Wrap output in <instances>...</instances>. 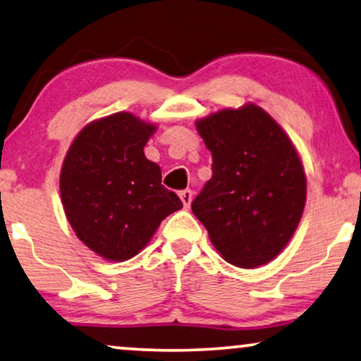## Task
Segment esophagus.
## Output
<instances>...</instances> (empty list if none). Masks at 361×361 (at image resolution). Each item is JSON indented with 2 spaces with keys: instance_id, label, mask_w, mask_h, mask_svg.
Here are the masks:
<instances>
[{
  "instance_id": "1",
  "label": "esophagus",
  "mask_w": 361,
  "mask_h": 361,
  "mask_svg": "<svg viewBox=\"0 0 361 361\" xmlns=\"http://www.w3.org/2000/svg\"><path fill=\"white\" fill-rule=\"evenodd\" d=\"M179 197H180L182 204H184V209H189L190 204H192V197H194V192H192L190 189H185V190L180 192Z\"/></svg>"
}]
</instances>
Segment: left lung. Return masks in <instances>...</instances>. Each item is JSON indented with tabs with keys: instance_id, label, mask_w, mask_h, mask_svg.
<instances>
[{
	"instance_id": "8db88e82",
	"label": "left lung",
	"mask_w": 361,
	"mask_h": 361,
	"mask_svg": "<svg viewBox=\"0 0 361 361\" xmlns=\"http://www.w3.org/2000/svg\"><path fill=\"white\" fill-rule=\"evenodd\" d=\"M197 131L212 152V179L192 212L230 264L269 263L293 238L304 212L307 189L298 151L253 103L199 120Z\"/></svg>"
}]
</instances>
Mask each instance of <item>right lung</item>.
Instances as JSON below:
<instances>
[{
    "label": "right lung",
    "mask_w": 361,
    "mask_h": 361,
    "mask_svg": "<svg viewBox=\"0 0 361 361\" xmlns=\"http://www.w3.org/2000/svg\"><path fill=\"white\" fill-rule=\"evenodd\" d=\"M154 125L121 111L78 133L61 171L68 224L92 251L126 261L147 245L182 202L161 184V167L145 156Z\"/></svg>",
    "instance_id": "1"
}]
</instances>
